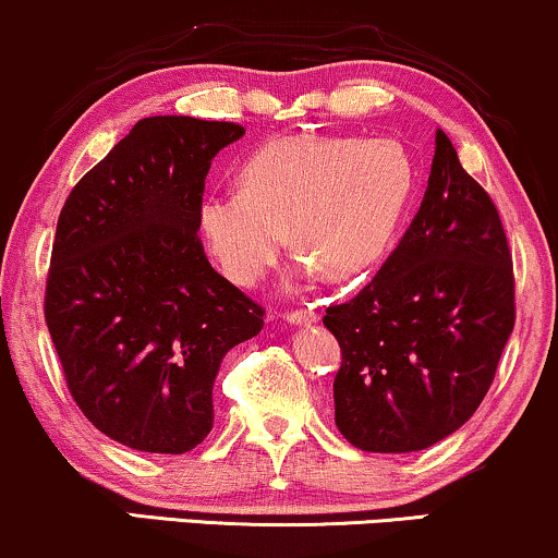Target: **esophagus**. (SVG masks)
<instances>
[{"instance_id": "obj_1", "label": "esophagus", "mask_w": 558, "mask_h": 558, "mask_svg": "<svg viewBox=\"0 0 558 558\" xmlns=\"http://www.w3.org/2000/svg\"><path fill=\"white\" fill-rule=\"evenodd\" d=\"M319 315L315 310H294V312H287V323L289 325H312L317 323Z\"/></svg>"}]
</instances>
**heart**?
Returning <instances> with one entry per match:
<instances>
[{
	"instance_id": "b5f03b06",
	"label": "heart",
	"mask_w": 558,
	"mask_h": 558,
	"mask_svg": "<svg viewBox=\"0 0 558 558\" xmlns=\"http://www.w3.org/2000/svg\"><path fill=\"white\" fill-rule=\"evenodd\" d=\"M239 182L203 197L197 228L226 277L254 287L277 264L284 228L325 277L368 271L393 239L414 170L391 140L287 136L256 149Z\"/></svg>"
}]
</instances>
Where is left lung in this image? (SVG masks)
<instances>
[{"label": "left lung", "mask_w": 558, "mask_h": 558, "mask_svg": "<svg viewBox=\"0 0 558 558\" xmlns=\"http://www.w3.org/2000/svg\"><path fill=\"white\" fill-rule=\"evenodd\" d=\"M422 208L371 284L327 307L335 424L363 452H418L483 403L513 332V258L490 195L437 129Z\"/></svg>", "instance_id": "left-lung-1"}]
</instances>
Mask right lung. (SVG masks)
Here are the masks:
<instances>
[{
  "mask_svg": "<svg viewBox=\"0 0 558 558\" xmlns=\"http://www.w3.org/2000/svg\"><path fill=\"white\" fill-rule=\"evenodd\" d=\"M243 134L231 121H136L60 210L45 323L78 409L140 452L185 454L208 437L220 361L264 327L197 239L205 174Z\"/></svg>",
  "mask_w": 558,
  "mask_h": 558,
  "instance_id": "right-lung-1",
  "label": "right lung"
}]
</instances>
